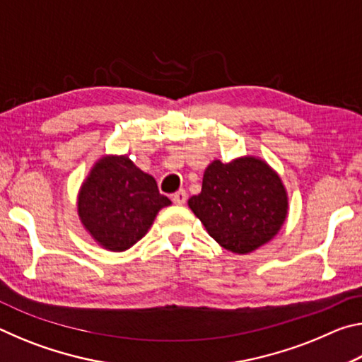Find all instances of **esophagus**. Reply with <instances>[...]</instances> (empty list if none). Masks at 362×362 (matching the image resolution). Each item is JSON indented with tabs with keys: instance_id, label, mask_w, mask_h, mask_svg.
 I'll list each match as a JSON object with an SVG mask.
<instances>
[{
	"instance_id": "1",
	"label": "esophagus",
	"mask_w": 362,
	"mask_h": 362,
	"mask_svg": "<svg viewBox=\"0 0 362 362\" xmlns=\"http://www.w3.org/2000/svg\"><path fill=\"white\" fill-rule=\"evenodd\" d=\"M173 201H174V204H177V206H183L187 203V193H185V189H180V192H177V193H174L173 194Z\"/></svg>"
}]
</instances>
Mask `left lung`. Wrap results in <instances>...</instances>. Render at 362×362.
I'll use <instances>...</instances> for the list:
<instances>
[{"label":"left lung","instance_id":"8db88e82","mask_svg":"<svg viewBox=\"0 0 362 362\" xmlns=\"http://www.w3.org/2000/svg\"><path fill=\"white\" fill-rule=\"evenodd\" d=\"M188 207L209 236L233 254L254 252L278 235L289 214L279 174L259 156L246 155L206 168L201 193Z\"/></svg>","mask_w":362,"mask_h":362}]
</instances>
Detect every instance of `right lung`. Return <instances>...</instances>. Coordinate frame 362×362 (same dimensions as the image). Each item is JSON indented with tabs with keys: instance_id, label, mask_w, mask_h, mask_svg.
I'll return each mask as SVG.
<instances>
[{
	"instance_id": "obj_1",
	"label": "right lung",
	"mask_w": 362,
	"mask_h": 362,
	"mask_svg": "<svg viewBox=\"0 0 362 362\" xmlns=\"http://www.w3.org/2000/svg\"><path fill=\"white\" fill-rule=\"evenodd\" d=\"M173 203L153 175L127 155H103L93 164L76 196L79 222L110 252H124L148 233L158 212Z\"/></svg>"
}]
</instances>
